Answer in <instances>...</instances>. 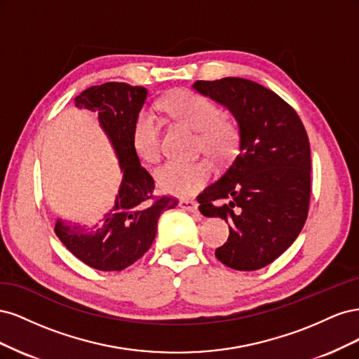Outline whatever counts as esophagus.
Segmentation results:
<instances>
[{
    "label": "esophagus",
    "instance_id": "obj_1",
    "mask_svg": "<svg viewBox=\"0 0 359 359\" xmlns=\"http://www.w3.org/2000/svg\"><path fill=\"white\" fill-rule=\"evenodd\" d=\"M180 206L182 210H187V211H193V212L198 211V202L193 199H181Z\"/></svg>",
    "mask_w": 359,
    "mask_h": 359
}]
</instances>
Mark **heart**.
I'll list each match as a JSON object with an SVG mask.
<instances>
[{
  "label": "heart",
  "instance_id": "1",
  "mask_svg": "<svg viewBox=\"0 0 359 359\" xmlns=\"http://www.w3.org/2000/svg\"><path fill=\"white\" fill-rule=\"evenodd\" d=\"M161 109L175 121L198 130V147L212 160L229 161L240 147V128L233 119L220 115V107L208 97L194 91H177L161 102ZM132 147L145 163H156L160 156V124L149 112H140L132 128ZM206 160L168 161L156 170L157 186L177 196H190L211 178Z\"/></svg>",
  "mask_w": 359,
  "mask_h": 359
}]
</instances>
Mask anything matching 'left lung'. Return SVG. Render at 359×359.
I'll return each instance as SVG.
<instances>
[{
	"label": "left lung",
	"mask_w": 359,
	"mask_h": 359,
	"mask_svg": "<svg viewBox=\"0 0 359 359\" xmlns=\"http://www.w3.org/2000/svg\"><path fill=\"white\" fill-rule=\"evenodd\" d=\"M193 86L224 104L240 126V151L198 196L203 215L231 224L215 256L236 271L260 269L286 252L307 220L311 158L306 127L289 103L253 81L223 78Z\"/></svg>",
	"instance_id": "1"
}]
</instances>
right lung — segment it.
<instances>
[{
    "label": "right lung",
    "mask_w": 359,
    "mask_h": 359,
    "mask_svg": "<svg viewBox=\"0 0 359 359\" xmlns=\"http://www.w3.org/2000/svg\"><path fill=\"white\" fill-rule=\"evenodd\" d=\"M144 86L106 82L90 86L74 99L78 107L99 114V121L116 151L123 182L115 206L94 227L58 220L55 233L81 262L99 271H123L148 252L163 211L178 199L154 194V180L132 147V128L145 102Z\"/></svg>",
    "instance_id": "1"
}]
</instances>
